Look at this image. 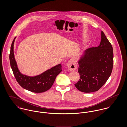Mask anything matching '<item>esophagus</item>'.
Returning a JSON list of instances; mask_svg holds the SVG:
<instances>
[{
	"mask_svg": "<svg viewBox=\"0 0 127 127\" xmlns=\"http://www.w3.org/2000/svg\"><path fill=\"white\" fill-rule=\"evenodd\" d=\"M67 66L68 69L70 71H74L77 69V65L74 60L71 59L67 63Z\"/></svg>",
	"mask_w": 127,
	"mask_h": 127,
	"instance_id": "obj_1",
	"label": "esophagus"
}]
</instances>
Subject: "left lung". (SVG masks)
<instances>
[{
  "label": "left lung",
  "mask_w": 127,
  "mask_h": 127,
  "mask_svg": "<svg viewBox=\"0 0 127 127\" xmlns=\"http://www.w3.org/2000/svg\"><path fill=\"white\" fill-rule=\"evenodd\" d=\"M101 36L99 45L85 50L78 62L80 79L75 86L83 92L98 91L107 81L112 72V47L103 31Z\"/></svg>",
  "instance_id": "left-lung-1"
}]
</instances>
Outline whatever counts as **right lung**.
I'll list each match as a JSON object with an SVG mask.
<instances>
[{"mask_svg":"<svg viewBox=\"0 0 127 127\" xmlns=\"http://www.w3.org/2000/svg\"><path fill=\"white\" fill-rule=\"evenodd\" d=\"M16 37L12 42L9 56L11 67L17 81L23 89L35 93L48 91L52 86L56 77L62 71L61 64L55 65L40 74L29 76L22 74L18 69L14 53V45Z\"/></svg>","mask_w":127,"mask_h":127,"instance_id":"obj_1","label":"right lung"}]
</instances>
